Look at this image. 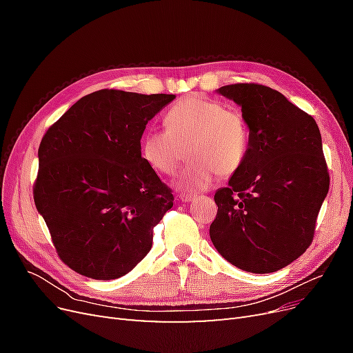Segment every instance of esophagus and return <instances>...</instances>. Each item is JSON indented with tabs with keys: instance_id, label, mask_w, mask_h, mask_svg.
Here are the masks:
<instances>
[{
	"instance_id": "34e87169",
	"label": "esophagus",
	"mask_w": 353,
	"mask_h": 353,
	"mask_svg": "<svg viewBox=\"0 0 353 353\" xmlns=\"http://www.w3.org/2000/svg\"><path fill=\"white\" fill-rule=\"evenodd\" d=\"M181 200H184V201H191V200H194V197L196 196H191V194H185V193H181L179 196H178Z\"/></svg>"
}]
</instances>
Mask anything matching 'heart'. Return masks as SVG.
I'll use <instances>...</instances> for the list:
<instances>
[{"label": "heart", "mask_w": 353, "mask_h": 353, "mask_svg": "<svg viewBox=\"0 0 353 353\" xmlns=\"http://www.w3.org/2000/svg\"><path fill=\"white\" fill-rule=\"evenodd\" d=\"M165 130L147 131L141 138V156L156 172L174 175L191 162L176 187L187 194L206 190L219 172L236 174L250 145V126L239 105L203 94L179 99L165 114Z\"/></svg>", "instance_id": "b5f03b06"}]
</instances>
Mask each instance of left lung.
Segmentation results:
<instances>
[{
    "label": "left lung",
    "instance_id": "1",
    "mask_svg": "<svg viewBox=\"0 0 353 353\" xmlns=\"http://www.w3.org/2000/svg\"><path fill=\"white\" fill-rule=\"evenodd\" d=\"M218 91L241 105L250 145L243 166L215 193L210 240L237 268L275 272L314 240L330 188L321 132L311 114L265 85L231 83Z\"/></svg>",
    "mask_w": 353,
    "mask_h": 353
}]
</instances>
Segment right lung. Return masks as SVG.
<instances>
[{
	"label": "right lung",
	"mask_w": 353,
	"mask_h": 353,
	"mask_svg": "<svg viewBox=\"0 0 353 353\" xmlns=\"http://www.w3.org/2000/svg\"><path fill=\"white\" fill-rule=\"evenodd\" d=\"M174 94L100 90L74 103L44 134L34 200L59 258L94 280L132 271L174 194L141 157L147 122Z\"/></svg>",
	"instance_id": "1"
}]
</instances>
